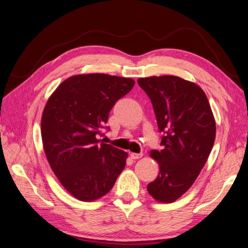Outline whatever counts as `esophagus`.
Returning a JSON list of instances; mask_svg holds the SVG:
<instances>
[{"label":"esophagus","mask_w":248,"mask_h":248,"mask_svg":"<svg viewBox=\"0 0 248 248\" xmlns=\"http://www.w3.org/2000/svg\"><path fill=\"white\" fill-rule=\"evenodd\" d=\"M143 157V154H136V153H131V158L132 159H140V158Z\"/></svg>","instance_id":"34e87169"}]
</instances>
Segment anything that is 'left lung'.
I'll use <instances>...</instances> for the list:
<instances>
[{
  "instance_id": "1",
  "label": "left lung",
  "mask_w": 248,
  "mask_h": 248,
  "mask_svg": "<svg viewBox=\"0 0 248 248\" xmlns=\"http://www.w3.org/2000/svg\"><path fill=\"white\" fill-rule=\"evenodd\" d=\"M152 101L161 137V151L151 156L159 173L148 184V193L159 202L171 203L196 181L204 167L214 140L216 120L205 93L196 83L176 76L137 80Z\"/></svg>"
}]
</instances>
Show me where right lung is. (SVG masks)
Segmentation results:
<instances>
[{"label":"right lung","instance_id":"1","mask_svg":"<svg viewBox=\"0 0 248 248\" xmlns=\"http://www.w3.org/2000/svg\"><path fill=\"white\" fill-rule=\"evenodd\" d=\"M131 78L104 74L72 76L48 99L42 116L44 151L67 191L94 201L113 188L127 153L97 140L108 113L132 90Z\"/></svg>","mask_w":248,"mask_h":248}]
</instances>
